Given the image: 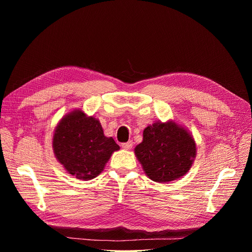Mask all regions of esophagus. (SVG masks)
<instances>
[{"mask_svg": "<svg viewBox=\"0 0 252 252\" xmlns=\"http://www.w3.org/2000/svg\"><path fill=\"white\" fill-rule=\"evenodd\" d=\"M121 146H122V148L126 149V150L131 149V148H132V141H129V142H127V143H123V144L121 145Z\"/></svg>", "mask_w": 252, "mask_h": 252, "instance_id": "1", "label": "esophagus"}]
</instances>
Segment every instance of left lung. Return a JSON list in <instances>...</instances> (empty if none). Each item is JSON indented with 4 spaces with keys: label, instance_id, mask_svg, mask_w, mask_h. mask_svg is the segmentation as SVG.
Returning <instances> with one entry per match:
<instances>
[{
    "label": "left lung",
    "instance_id": "8db88e82",
    "mask_svg": "<svg viewBox=\"0 0 252 252\" xmlns=\"http://www.w3.org/2000/svg\"><path fill=\"white\" fill-rule=\"evenodd\" d=\"M134 154L147 177L163 184L182 178L191 168L195 141L177 122L158 121L144 129L143 141Z\"/></svg>",
    "mask_w": 252,
    "mask_h": 252
}]
</instances>
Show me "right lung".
Returning <instances> with one entry per match:
<instances>
[{
  "mask_svg": "<svg viewBox=\"0 0 252 252\" xmlns=\"http://www.w3.org/2000/svg\"><path fill=\"white\" fill-rule=\"evenodd\" d=\"M52 148L60 164L79 180H93L100 174L119 145L104 135L100 121L82 109L68 112L58 123Z\"/></svg>",
  "mask_w": 252,
  "mask_h": 252,
  "instance_id": "right-lung-1",
  "label": "right lung"
}]
</instances>
